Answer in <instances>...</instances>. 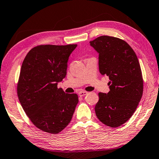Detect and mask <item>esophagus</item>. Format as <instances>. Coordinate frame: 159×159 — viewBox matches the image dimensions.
<instances>
[{
  "mask_svg": "<svg viewBox=\"0 0 159 159\" xmlns=\"http://www.w3.org/2000/svg\"><path fill=\"white\" fill-rule=\"evenodd\" d=\"M78 94H79L80 97H84V96H85V95L88 94V92H84V91H82V92H80Z\"/></svg>",
  "mask_w": 159,
  "mask_h": 159,
  "instance_id": "34e87169",
  "label": "esophagus"
}]
</instances>
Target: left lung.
Here are the masks:
<instances>
[{"mask_svg":"<svg viewBox=\"0 0 159 159\" xmlns=\"http://www.w3.org/2000/svg\"><path fill=\"white\" fill-rule=\"evenodd\" d=\"M89 43L99 53V72L110 80L108 93L98 94L95 113L105 125L118 127L131 118L142 97L140 64L133 49L121 39L103 35Z\"/></svg>","mask_w":159,"mask_h":159,"instance_id":"8db88e82","label":"left lung"}]
</instances>
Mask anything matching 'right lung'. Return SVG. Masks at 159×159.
Listing matches in <instances>:
<instances>
[{
  "label": "right lung",
  "mask_w": 159,
  "mask_h": 159,
  "mask_svg": "<svg viewBox=\"0 0 159 159\" xmlns=\"http://www.w3.org/2000/svg\"><path fill=\"white\" fill-rule=\"evenodd\" d=\"M77 45H41L32 48L21 66L17 93L23 110L34 125L56 134L71 121L79 102L57 83L67 75V61Z\"/></svg>",
  "instance_id": "obj_1"
}]
</instances>
